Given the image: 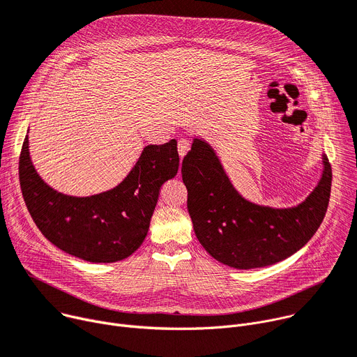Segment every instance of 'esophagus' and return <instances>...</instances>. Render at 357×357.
Returning a JSON list of instances; mask_svg holds the SVG:
<instances>
[{
	"label": "esophagus",
	"instance_id": "obj_1",
	"mask_svg": "<svg viewBox=\"0 0 357 357\" xmlns=\"http://www.w3.org/2000/svg\"><path fill=\"white\" fill-rule=\"evenodd\" d=\"M189 148H190V144H189L188 139H179V142H178V152H179L181 159L188 153Z\"/></svg>",
	"mask_w": 357,
	"mask_h": 357
}]
</instances>
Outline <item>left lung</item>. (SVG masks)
<instances>
[{"label":"left lung","instance_id":"8db88e82","mask_svg":"<svg viewBox=\"0 0 357 357\" xmlns=\"http://www.w3.org/2000/svg\"><path fill=\"white\" fill-rule=\"evenodd\" d=\"M321 159L320 181L305 201L272 208L245 199L211 144L193 138L182 162V179L201 245L218 262L245 271L278 264L296 253L316 234L328 211L332 168L325 153Z\"/></svg>","mask_w":357,"mask_h":357}]
</instances>
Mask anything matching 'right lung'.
Masks as SVG:
<instances>
[{
	"label": "right lung",
	"instance_id": "add662e5",
	"mask_svg": "<svg viewBox=\"0 0 357 357\" xmlns=\"http://www.w3.org/2000/svg\"><path fill=\"white\" fill-rule=\"evenodd\" d=\"M178 168L176 141L171 139L145 146L115 188L91 197L66 195L38 175L26 135L20 156V183L31 218L52 245L86 262L112 264L142 245L159 189Z\"/></svg>",
	"mask_w": 357,
	"mask_h": 357
}]
</instances>
